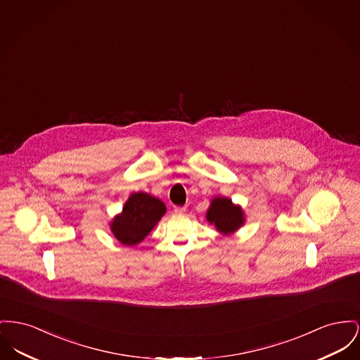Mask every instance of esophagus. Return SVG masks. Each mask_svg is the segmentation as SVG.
<instances>
[{
  "instance_id": "34e87169",
  "label": "esophagus",
  "mask_w": 360,
  "mask_h": 360,
  "mask_svg": "<svg viewBox=\"0 0 360 360\" xmlns=\"http://www.w3.org/2000/svg\"><path fill=\"white\" fill-rule=\"evenodd\" d=\"M174 214H184L185 212H186V208L185 207H174Z\"/></svg>"
}]
</instances>
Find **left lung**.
<instances>
[{
    "label": "left lung",
    "mask_w": 360,
    "mask_h": 360,
    "mask_svg": "<svg viewBox=\"0 0 360 360\" xmlns=\"http://www.w3.org/2000/svg\"><path fill=\"white\" fill-rule=\"evenodd\" d=\"M205 217L210 224L214 226L216 231L223 235L236 233L246 221L242 207L233 204L231 198L221 195H216L212 198L211 205Z\"/></svg>",
    "instance_id": "left-lung-1"
}]
</instances>
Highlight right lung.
Instances as JSON below:
<instances>
[{
    "label": "right lung",
    "instance_id": "add662e5",
    "mask_svg": "<svg viewBox=\"0 0 360 360\" xmlns=\"http://www.w3.org/2000/svg\"><path fill=\"white\" fill-rule=\"evenodd\" d=\"M166 211L162 200L144 191L131 193L122 211L108 223L110 230L124 246H136L148 236Z\"/></svg>",
    "mask_w": 360,
    "mask_h": 360
}]
</instances>
